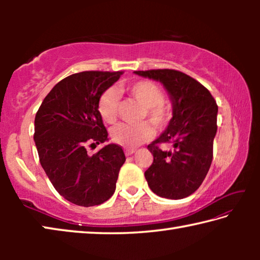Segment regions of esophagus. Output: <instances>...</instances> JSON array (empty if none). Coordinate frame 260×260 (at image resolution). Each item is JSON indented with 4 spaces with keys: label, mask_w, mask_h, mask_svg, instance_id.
Instances as JSON below:
<instances>
[{
    "label": "esophagus",
    "mask_w": 260,
    "mask_h": 260,
    "mask_svg": "<svg viewBox=\"0 0 260 260\" xmlns=\"http://www.w3.org/2000/svg\"><path fill=\"white\" fill-rule=\"evenodd\" d=\"M134 152H135V149H125V155H126V156L133 155Z\"/></svg>",
    "instance_id": "esophagus-1"
}]
</instances>
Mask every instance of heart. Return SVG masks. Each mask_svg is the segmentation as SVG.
Segmentation results:
<instances>
[{"instance_id":"1","label":"heart","mask_w":260,"mask_h":260,"mask_svg":"<svg viewBox=\"0 0 260 260\" xmlns=\"http://www.w3.org/2000/svg\"><path fill=\"white\" fill-rule=\"evenodd\" d=\"M133 98L146 107L144 116L149 118L158 128H164L172 118V110L164 101V93L156 83L148 80H140L127 88ZM119 93L114 88H108L100 96L98 111L105 122L111 124L117 118ZM153 128L149 122L139 125L118 124L111 129V139L114 143L122 147L132 148L146 142L153 136Z\"/></svg>"}]
</instances>
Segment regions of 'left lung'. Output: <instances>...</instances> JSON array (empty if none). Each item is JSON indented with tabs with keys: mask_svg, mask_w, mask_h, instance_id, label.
Wrapping results in <instances>:
<instances>
[{
	"mask_svg": "<svg viewBox=\"0 0 260 260\" xmlns=\"http://www.w3.org/2000/svg\"><path fill=\"white\" fill-rule=\"evenodd\" d=\"M134 73L161 82L173 107L167 128L148 146L153 156L144 172L148 186L164 199H184L200 188L212 162L218 105L202 83L177 70ZM162 143H172L174 150L161 151Z\"/></svg>",
	"mask_w": 260,
	"mask_h": 260,
	"instance_id": "1",
	"label": "left lung"
}]
</instances>
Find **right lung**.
<instances>
[{"mask_svg": "<svg viewBox=\"0 0 260 260\" xmlns=\"http://www.w3.org/2000/svg\"><path fill=\"white\" fill-rule=\"evenodd\" d=\"M121 74L85 71L69 76L55 85L35 116L34 141L42 169L59 195L76 205H100L116 190L126 160L122 148L111 143L89 156L87 147L108 141L98 103Z\"/></svg>", "mask_w": 260, "mask_h": 260, "instance_id": "right-lung-1", "label": "right lung"}]
</instances>
